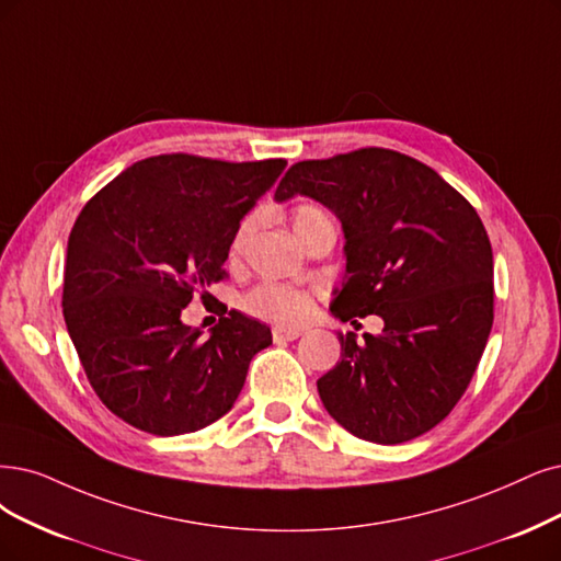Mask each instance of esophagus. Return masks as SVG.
<instances>
[{"instance_id":"1","label":"esophagus","mask_w":561,"mask_h":561,"mask_svg":"<svg viewBox=\"0 0 561 561\" xmlns=\"http://www.w3.org/2000/svg\"><path fill=\"white\" fill-rule=\"evenodd\" d=\"M302 335V330H296V328H275L273 330V340L277 342V344H282V342H294V340H298Z\"/></svg>"}]
</instances>
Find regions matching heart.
Returning <instances> with one entry per match:
<instances>
[{
    "mask_svg": "<svg viewBox=\"0 0 561 561\" xmlns=\"http://www.w3.org/2000/svg\"><path fill=\"white\" fill-rule=\"evenodd\" d=\"M294 231L298 240H302L312 228L321 221H330L328 215L317 205H298L294 210ZM256 228V215H247L231 238V244H228V259L233 263L242 256L244 247L252 238ZM244 309L252 317L277 323V325H300L312 314V296L298 286H288L279 282H263L256 288H252L242 300Z\"/></svg>",
    "mask_w": 561,
    "mask_h": 561,
    "instance_id": "obj_1",
    "label": "heart"
}]
</instances>
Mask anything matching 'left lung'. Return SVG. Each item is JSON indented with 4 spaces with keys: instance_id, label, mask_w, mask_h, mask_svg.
I'll return each instance as SVG.
<instances>
[{
    "instance_id": "8db88e82",
    "label": "left lung",
    "mask_w": 561,
    "mask_h": 561,
    "mask_svg": "<svg viewBox=\"0 0 561 561\" xmlns=\"http://www.w3.org/2000/svg\"><path fill=\"white\" fill-rule=\"evenodd\" d=\"M298 194L342 221L346 273L330 312L383 319L365 342L337 333L342 358L317 381L321 402L358 439H416L465 396L492 330L485 226L430 165L383 148L294 163L275 201Z\"/></svg>"
}]
</instances>
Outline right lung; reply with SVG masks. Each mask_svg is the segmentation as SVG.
<instances>
[{
  "instance_id": "1",
  "label": "right lung",
  "mask_w": 561,
  "mask_h": 561,
  "mask_svg": "<svg viewBox=\"0 0 561 561\" xmlns=\"http://www.w3.org/2000/svg\"><path fill=\"white\" fill-rule=\"evenodd\" d=\"M284 159L159 154L88 201L67 247L65 321L82 369L117 419L157 437L196 432L231 411L270 328L231 309L203 337L182 309L226 279L240 219Z\"/></svg>"
}]
</instances>
